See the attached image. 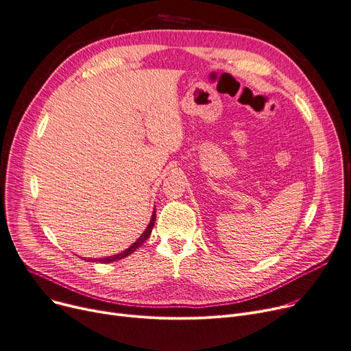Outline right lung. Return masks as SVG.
Segmentation results:
<instances>
[{
    "label": "right lung",
    "instance_id": "1",
    "mask_svg": "<svg viewBox=\"0 0 351 351\" xmlns=\"http://www.w3.org/2000/svg\"><path fill=\"white\" fill-rule=\"evenodd\" d=\"M155 219H156V213H155V208H154V213H152V216H151V221H149V224H148V227L145 228V231L143 232L141 236H139V239L135 241V243H132V245H130L127 250H124L123 252H119V254H115V255H111V256H106V258H97V260H87L88 263L91 261V263H95V261H99V263H103V264H110V263H112V261H119V260H123V258H125V256H128L130 254H132L136 248H139L141 247L145 241H147V239L151 236V231H152V228H154V224H155Z\"/></svg>",
    "mask_w": 351,
    "mask_h": 351
}]
</instances>
